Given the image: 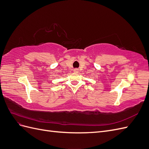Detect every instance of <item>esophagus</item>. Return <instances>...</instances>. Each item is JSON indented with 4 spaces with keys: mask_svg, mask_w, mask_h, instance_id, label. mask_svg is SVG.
<instances>
[{
    "mask_svg": "<svg viewBox=\"0 0 149 149\" xmlns=\"http://www.w3.org/2000/svg\"><path fill=\"white\" fill-rule=\"evenodd\" d=\"M78 71H79V70L77 69V68H76V69L74 70V73H78Z\"/></svg>",
    "mask_w": 149,
    "mask_h": 149,
    "instance_id": "esophagus-1",
    "label": "esophagus"
}]
</instances>
